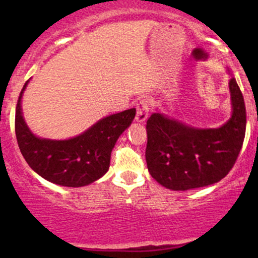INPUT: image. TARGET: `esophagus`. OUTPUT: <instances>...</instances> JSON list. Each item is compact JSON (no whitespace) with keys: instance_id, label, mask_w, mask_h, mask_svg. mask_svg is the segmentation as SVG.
Here are the masks:
<instances>
[{"instance_id":"34e87169","label":"esophagus","mask_w":258,"mask_h":258,"mask_svg":"<svg viewBox=\"0 0 258 258\" xmlns=\"http://www.w3.org/2000/svg\"><path fill=\"white\" fill-rule=\"evenodd\" d=\"M149 115V102L148 99H142L137 104V114H136V121L137 122H144Z\"/></svg>"}]
</instances>
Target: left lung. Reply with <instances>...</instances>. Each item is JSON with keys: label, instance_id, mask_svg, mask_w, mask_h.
<instances>
[{"label": "left lung", "instance_id": "1", "mask_svg": "<svg viewBox=\"0 0 258 258\" xmlns=\"http://www.w3.org/2000/svg\"><path fill=\"white\" fill-rule=\"evenodd\" d=\"M232 117L218 128H194L154 112L147 121V166L156 182L172 190H188L220 182L232 170L246 130L244 97L229 81Z\"/></svg>", "mask_w": 258, "mask_h": 258}]
</instances>
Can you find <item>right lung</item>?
<instances>
[{
    "label": "right lung",
    "mask_w": 258,
    "mask_h": 258,
    "mask_svg": "<svg viewBox=\"0 0 258 258\" xmlns=\"http://www.w3.org/2000/svg\"><path fill=\"white\" fill-rule=\"evenodd\" d=\"M16 108V136L20 152L35 172L44 179L64 186L91 184L105 174L111 150L121 133L131 125L136 109L112 114L99 120L87 131L65 141L38 138L26 126L22 114V97Z\"/></svg>",
    "instance_id": "right-lung-1"
}]
</instances>
